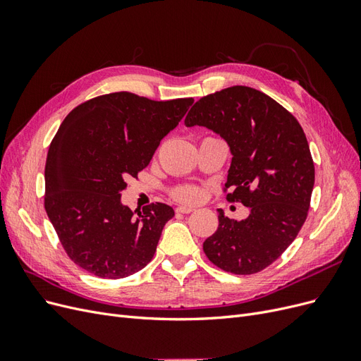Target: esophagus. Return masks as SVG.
I'll use <instances>...</instances> for the list:
<instances>
[{"label":"esophagus","instance_id":"esophagus-1","mask_svg":"<svg viewBox=\"0 0 361 361\" xmlns=\"http://www.w3.org/2000/svg\"><path fill=\"white\" fill-rule=\"evenodd\" d=\"M176 211L180 212V214H190V212L195 211V207H194V206H190V204H180V206H178Z\"/></svg>","mask_w":361,"mask_h":361}]
</instances>
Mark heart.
Wrapping results in <instances>:
<instances>
[{"instance_id":"1","label":"heart","mask_w":361,"mask_h":361,"mask_svg":"<svg viewBox=\"0 0 361 361\" xmlns=\"http://www.w3.org/2000/svg\"><path fill=\"white\" fill-rule=\"evenodd\" d=\"M174 197L185 202H197L200 199V191L194 187H182L174 191Z\"/></svg>"}]
</instances>
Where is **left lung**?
Masks as SVG:
<instances>
[{"label":"left lung","instance_id":"left-lung-1","mask_svg":"<svg viewBox=\"0 0 361 361\" xmlns=\"http://www.w3.org/2000/svg\"><path fill=\"white\" fill-rule=\"evenodd\" d=\"M185 125L206 126L227 141V200L250 207L241 221L218 209L204 255L232 274H256L281 256L307 218L314 166L304 130L286 108L245 85L203 96Z\"/></svg>","mask_w":361,"mask_h":361}]
</instances>
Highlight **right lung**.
<instances>
[{
	"instance_id": "obj_1",
	"label": "right lung",
	"mask_w": 361,
	"mask_h": 361,
	"mask_svg": "<svg viewBox=\"0 0 361 361\" xmlns=\"http://www.w3.org/2000/svg\"><path fill=\"white\" fill-rule=\"evenodd\" d=\"M192 97L152 101L129 92L102 94L66 116L45 166V209L76 265L101 279H123L154 257L173 207L133 212L120 202L128 178L149 166Z\"/></svg>"
}]
</instances>
